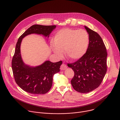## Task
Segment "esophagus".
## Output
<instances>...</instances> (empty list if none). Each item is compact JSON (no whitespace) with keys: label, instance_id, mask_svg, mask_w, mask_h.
I'll return each instance as SVG.
<instances>
[{"label":"esophagus","instance_id":"34e87169","mask_svg":"<svg viewBox=\"0 0 120 120\" xmlns=\"http://www.w3.org/2000/svg\"><path fill=\"white\" fill-rule=\"evenodd\" d=\"M67 66L64 64H62L60 67V69L61 71H64V70H65L66 68H67Z\"/></svg>","mask_w":120,"mask_h":120}]
</instances>
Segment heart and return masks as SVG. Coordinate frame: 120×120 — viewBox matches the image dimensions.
<instances>
[{"label":"heart","mask_w":120,"mask_h":120,"mask_svg":"<svg viewBox=\"0 0 120 120\" xmlns=\"http://www.w3.org/2000/svg\"><path fill=\"white\" fill-rule=\"evenodd\" d=\"M90 39L88 33L84 29L64 28L56 34L54 42L51 41V48L59 57H61L64 50L66 56L71 60H77L86 53Z\"/></svg>","instance_id":"b5f03b06"}]
</instances>
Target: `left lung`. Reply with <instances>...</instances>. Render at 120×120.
<instances>
[{
	"label": "left lung",
	"mask_w": 120,
	"mask_h": 120,
	"mask_svg": "<svg viewBox=\"0 0 120 120\" xmlns=\"http://www.w3.org/2000/svg\"><path fill=\"white\" fill-rule=\"evenodd\" d=\"M90 39L86 54L78 61L68 64L74 72L71 82L75 90L88 93L98 88L107 70V52L100 35L85 26Z\"/></svg>",
	"instance_id": "1"
}]
</instances>
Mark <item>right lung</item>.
<instances>
[{
	"label": "right lung",
	"mask_w": 120,
	"mask_h": 120,
	"mask_svg": "<svg viewBox=\"0 0 120 120\" xmlns=\"http://www.w3.org/2000/svg\"><path fill=\"white\" fill-rule=\"evenodd\" d=\"M56 27V25H34L28 28L18 40L11 62V67L16 83L27 93L34 94L47 93L52 87L54 75L60 71L62 61L52 63L46 61L36 67L25 64L20 54L22 39L32 34H42L49 38L50 34Z\"/></svg>",
	"instance_id": "obj_1"
}]
</instances>
